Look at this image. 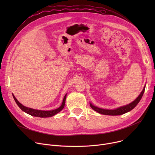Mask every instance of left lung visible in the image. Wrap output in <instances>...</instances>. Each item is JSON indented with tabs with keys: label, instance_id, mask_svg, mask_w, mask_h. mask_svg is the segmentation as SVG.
Returning <instances> with one entry per match:
<instances>
[{
	"label": "left lung",
	"instance_id": "1",
	"mask_svg": "<svg viewBox=\"0 0 155 155\" xmlns=\"http://www.w3.org/2000/svg\"><path fill=\"white\" fill-rule=\"evenodd\" d=\"M145 87L146 85H144L142 92H141V94L138 95V97L137 98L133 101L132 102H131L129 104H127L126 105H123V106L119 107L118 108L114 109H102L100 107H98L97 106H95L94 105H93L92 103H90V105L91 107L96 112H97L99 114H104V115H109V116H119V115H122L128 112L129 111H131V110H133L136 105H137V104L140 102V100L141 99L143 95L144 92V90H145Z\"/></svg>",
	"mask_w": 155,
	"mask_h": 155
}]
</instances>
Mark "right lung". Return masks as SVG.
Returning <instances> with one entry per match:
<instances>
[{
	"label": "right lung",
	"instance_id": "right-lung-1",
	"mask_svg": "<svg viewBox=\"0 0 155 155\" xmlns=\"http://www.w3.org/2000/svg\"><path fill=\"white\" fill-rule=\"evenodd\" d=\"M67 95V94L64 95V98L63 99L62 104L60 105V107H59L58 108H57V109H54V110H38V109H32V108H29V107L24 106V105H23L22 104H21L17 100V99L15 98V96L12 94L15 102H16V104H18V105L19 107V108L22 111L28 114H29L32 116L38 117H52V116L56 115V114H58V112H60L64 107L65 101H66Z\"/></svg>",
	"mask_w": 155,
	"mask_h": 155
}]
</instances>
